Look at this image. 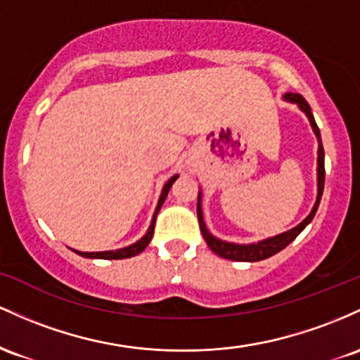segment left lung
I'll return each instance as SVG.
<instances>
[{"instance_id":"1","label":"left lung","mask_w":360,"mask_h":360,"mask_svg":"<svg viewBox=\"0 0 360 360\" xmlns=\"http://www.w3.org/2000/svg\"><path fill=\"white\" fill-rule=\"evenodd\" d=\"M284 100L289 103H296L300 107L301 112H304V115L308 117L311 129H313L314 136L318 139V167H316V181H318V193H316V200H314L313 209L304 219L301 221L300 224L294 226V228L288 229V231L276 234V236L265 238V240L257 241V243H246V245H240V243H231V241H224L216 238L214 234L209 231L207 226H205L204 221V214H202V192L199 191V197H197V217H199V226H200V233L204 236L205 243H207L209 248L212 250L216 255L228 258V260L233 262H260L265 260V258L276 255V253L284 250L289 243H292L294 240L297 238L302 229L308 226L311 221H313L314 214L318 211V205H320L321 195H323V187H325V151H323V144H321V136H320V129H318L316 122H314L313 112H311L309 103L306 102L304 98L300 95V93H285Z\"/></svg>"}]
</instances>
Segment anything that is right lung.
<instances>
[{
	"label": "right lung",
	"mask_w": 360,
	"mask_h": 360,
	"mask_svg": "<svg viewBox=\"0 0 360 360\" xmlns=\"http://www.w3.org/2000/svg\"><path fill=\"white\" fill-rule=\"evenodd\" d=\"M179 179V175H173L172 179H169L167 184L163 185V191H161V195H160V200H158V205H156L155 209V214H153V219H151V224H149L146 234H144L143 238H141L139 241H136V243L126 246V248H119V250H108V252H78V250H72L75 253H78V255H82L84 258H100V260H122V258H131V257H136L139 255L141 252H143L144 248L149 245V241H151L153 238V233H155V223H156V216H158V211L161 209V205H163L165 199H167L169 188H172V185L175 184V180Z\"/></svg>",
	"instance_id": "obj_1"
}]
</instances>
